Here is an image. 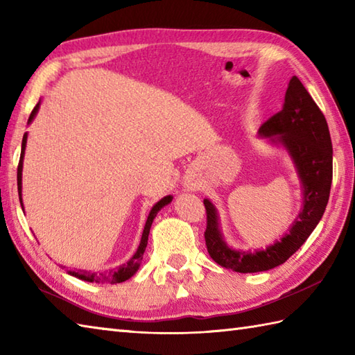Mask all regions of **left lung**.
Returning a JSON list of instances; mask_svg holds the SVG:
<instances>
[{
  "instance_id": "obj_1",
  "label": "left lung",
  "mask_w": 355,
  "mask_h": 355,
  "mask_svg": "<svg viewBox=\"0 0 355 355\" xmlns=\"http://www.w3.org/2000/svg\"><path fill=\"white\" fill-rule=\"evenodd\" d=\"M261 137L288 150L304 187V202L288 233L262 250L241 252L225 244L218 212L205 200L207 252L216 263L238 273H258L281 266L296 253L319 224L333 182V143L327 119L296 76L290 79L282 110L259 128Z\"/></svg>"
}]
</instances>
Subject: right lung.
I'll list each match as a JSON object with an SVG mask.
<instances>
[{"label":"right lung","mask_w":355,"mask_h":355,"mask_svg":"<svg viewBox=\"0 0 355 355\" xmlns=\"http://www.w3.org/2000/svg\"><path fill=\"white\" fill-rule=\"evenodd\" d=\"M37 110H40V102L36 103V107L33 108L32 114H30L28 117V122L30 123L32 120L35 119ZM26 143H27V132L24 134V137H22V145H21V157H19V164H18V193H19V202H21V207L22 206V198H21V192H22V162H24V153H26ZM172 201V197L171 195H168V197L162 198L158 202H155L154 207L150 209V212L148 215V220H146V224H145V229H143V233H141V239H140V245L137 248V252H135L132 254V258L128 261L126 263H122L117 270H111L110 273L107 275H97V273H89V271L87 270H79V271H69V275L78 277V279H82V281H87V282H111V284H120V282H125L130 279L131 276L135 275V271L139 270L140 267V262L143 259V253H145V248L148 245V236H149V230H150V225H153V221L154 218L157 216V214L160 212V209H163L164 206H168L169 202Z\"/></svg>","instance_id":"add662e5"}]
</instances>
